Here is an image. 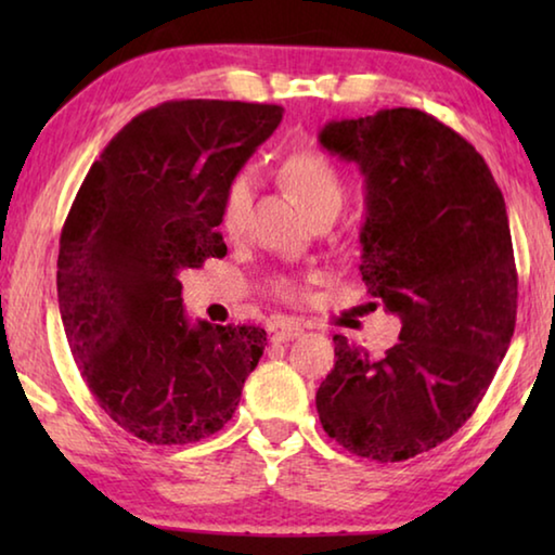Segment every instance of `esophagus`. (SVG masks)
I'll use <instances>...</instances> for the list:
<instances>
[{
    "instance_id": "obj_1",
    "label": "esophagus",
    "mask_w": 555,
    "mask_h": 555,
    "mask_svg": "<svg viewBox=\"0 0 555 555\" xmlns=\"http://www.w3.org/2000/svg\"><path fill=\"white\" fill-rule=\"evenodd\" d=\"M296 335H300V325L298 323H294V321H286V323H281L276 331H274V340H279V343H286V340H294Z\"/></svg>"
}]
</instances>
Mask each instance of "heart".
I'll return each instance as SVG.
<instances>
[{
	"mask_svg": "<svg viewBox=\"0 0 555 555\" xmlns=\"http://www.w3.org/2000/svg\"><path fill=\"white\" fill-rule=\"evenodd\" d=\"M279 178L294 198L300 203L311 218H321V215H337L343 210L347 198V185L331 158L321 152H298L291 154L279 168ZM251 201H255V181L247 171H242L232 178L222 193L220 205V230L228 234L230 240H237L247 230ZM271 294L281 300H298L306 294L304 284L291 276H274L269 281Z\"/></svg>",
	"mask_w": 555,
	"mask_h": 555,
	"instance_id": "b5f03b06",
	"label": "heart"
}]
</instances>
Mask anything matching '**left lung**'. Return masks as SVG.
<instances>
[{
	"label": "left lung",
	"instance_id": "1",
	"mask_svg": "<svg viewBox=\"0 0 555 555\" xmlns=\"http://www.w3.org/2000/svg\"><path fill=\"white\" fill-rule=\"evenodd\" d=\"M318 142L360 166V274L401 318L382 360L333 337L318 416L350 453L399 463L473 416L512 343L519 294L506 205L475 146L421 109L327 121Z\"/></svg>",
	"mask_w": 555,
	"mask_h": 555
}]
</instances>
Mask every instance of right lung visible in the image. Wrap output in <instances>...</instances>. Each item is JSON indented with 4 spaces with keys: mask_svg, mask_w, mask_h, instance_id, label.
Listing matches in <instances>:
<instances>
[{
    "mask_svg": "<svg viewBox=\"0 0 555 555\" xmlns=\"http://www.w3.org/2000/svg\"><path fill=\"white\" fill-rule=\"evenodd\" d=\"M284 107L173 100L105 146L65 218L59 306L100 409L152 446H185L228 424L264 352L257 325L191 323L183 269L224 257L222 193Z\"/></svg>",
    "mask_w": 555,
    "mask_h": 555,
    "instance_id": "obj_1",
    "label": "right lung"
}]
</instances>
